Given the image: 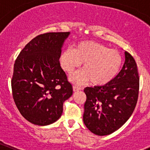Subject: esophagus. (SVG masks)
<instances>
[{
    "label": "esophagus",
    "mask_w": 150,
    "mask_h": 150,
    "mask_svg": "<svg viewBox=\"0 0 150 150\" xmlns=\"http://www.w3.org/2000/svg\"><path fill=\"white\" fill-rule=\"evenodd\" d=\"M81 90V88L79 87V86H73V91L75 92L76 91H79Z\"/></svg>",
    "instance_id": "obj_1"
}]
</instances>
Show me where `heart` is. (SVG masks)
I'll return each mask as SVG.
<instances>
[{
  "label": "heart",
  "instance_id": "b5f03b06",
  "mask_svg": "<svg viewBox=\"0 0 150 150\" xmlns=\"http://www.w3.org/2000/svg\"><path fill=\"white\" fill-rule=\"evenodd\" d=\"M59 61L69 75L83 63V69L74 74L71 81L76 83L89 81L96 86H106L114 81L122 65V57L118 51L91 40L79 42L73 49H64Z\"/></svg>",
  "mask_w": 150,
  "mask_h": 150
}]
</instances>
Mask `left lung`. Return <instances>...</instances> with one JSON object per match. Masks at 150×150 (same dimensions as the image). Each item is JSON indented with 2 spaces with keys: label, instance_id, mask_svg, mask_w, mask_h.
Instances as JSON below:
<instances>
[{
  "label": "left lung",
  "instance_id": "8db88e82",
  "mask_svg": "<svg viewBox=\"0 0 150 150\" xmlns=\"http://www.w3.org/2000/svg\"><path fill=\"white\" fill-rule=\"evenodd\" d=\"M125 58L122 69L110 83L84 89L86 101L83 122L96 135H109L117 131L129 119L135 109L139 77L132 56L125 51Z\"/></svg>",
  "mask_w": 150,
  "mask_h": 150
}]
</instances>
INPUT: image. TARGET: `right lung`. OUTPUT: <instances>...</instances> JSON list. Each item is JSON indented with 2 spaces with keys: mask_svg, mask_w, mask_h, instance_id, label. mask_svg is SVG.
Segmentation results:
<instances>
[{
  "mask_svg": "<svg viewBox=\"0 0 150 150\" xmlns=\"http://www.w3.org/2000/svg\"><path fill=\"white\" fill-rule=\"evenodd\" d=\"M70 33H48L37 36L21 51L13 66V98L21 115L31 123L48 125L63 112L72 95V86L59 57Z\"/></svg>",
  "mask_w": 150,
  "mask_h": 150,
  "instance_id": "obj_1",
  "label": "right lung"
}]
</instances>
